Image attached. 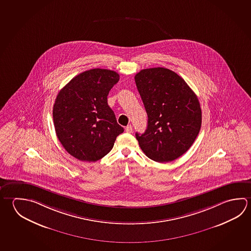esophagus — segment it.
I'll return each mask as SVG.
<instances>
[{
	"label": "esophagus",
	"instance_id": "1",
	"mask_svg": "<svg viewBox=\"0 0 251 251\" xmlns=\"http://www.w3.org/2000/svg\"><path fill=\"white\" fill-rule=\"evenodd\" d=\"M125 131L127 133H132L133 127H132L131 125H127V127H125Z\"/></svg>",
	"mask_w": 251,
	"mask_h": 251
}]
</instances>
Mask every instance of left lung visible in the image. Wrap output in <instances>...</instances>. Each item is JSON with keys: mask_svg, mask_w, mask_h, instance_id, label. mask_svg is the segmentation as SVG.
<instances>
[{"mask_svg": "<svg viewBox=\"0 0 251 251\" xmlns=\"http://www.w3.org/2000/svg\"><path fill=\"white\" fill-rule=\"evenodd\" d=\"M135 81L148 115L145 133H136L139 146L154 161H173L190 148L200 131L198 97L180 75L166 68L142 70Z\"/></svg>", "mask_w": 251, "mask_h": 251, "instance_id": "obj_1", "label": "left lung"}]
</instances>
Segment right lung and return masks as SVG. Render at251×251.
<instances>
[{
  "label": "right lung",
  "mask_w": 251,
  "mask_h": 251,
  "mask_svg": "<svg viewBox=\"0 0 251 251\" xmlns=\"http://www.w3.org/2000/svg\"><path fill=\"white\" fill-rule=\"evenodd\" d=\"M115 71L93 69L80 73L58 93L53 125L58 139L81 161L95 162L110 151L124 131L107 104V95L118 83Z\"/></svg>",
  "instance_id": "obj_1"
}]
</instances>
